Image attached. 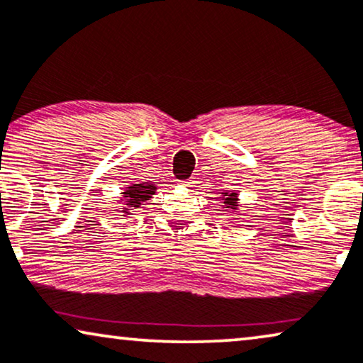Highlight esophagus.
Here are the masks:
<instances>
[{"label":"esophagus","mask_w":363,"mask_h":363,"mask_svg":"<svg viewBox=\"0 0 363 363\" xmlns=\"http://www.w3.org/2000/svg\"><path fill=\"white\" fill-rule=\"evenodd\" d=\"M181 184H182V186H187V187H191V186H192V184H194V182H192V181H182V182H181Z\"/></svg>","instance_id":"esophagus-1"}]
</instances>
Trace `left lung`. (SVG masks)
Listing matches in <instances>:
<instances>
[{
    "instance_id": "left-lung-1",
    "label": "left lung",
    "mask_w": 363,
    "mask_h": 363,
    "mask_svg": "<svg viewBox=\"0 0 363 363\" xmlns=\"http://www.w3.org/2000/svg\"><path fill=\"white\" fill-rule=\"evenodd\" d=\"M223 207L228 211H237L238 208V194L237 192H222Z\"/></svg>"
}]
</instances>
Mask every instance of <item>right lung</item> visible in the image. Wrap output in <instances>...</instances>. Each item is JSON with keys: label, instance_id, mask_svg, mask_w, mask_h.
<instances>
[{"label": "right lung", "instance_id": "1", "mask_svg": "<svg viewBox=\"0 0 363 363\" xmlns=\"http://www.w3.org/2000/svg\"><path fill=\"white\" fill-rule=\"evenodd\" d=\"M155 192H156V184L152 182L131 184V186L125 187L120 199V202L123 203V207H121L120 212L123 213V216H130L133 208H140L141 203L150 201Z\"/></svg>", "mask_w": 363, "mask_h": 363}]
</instances>
